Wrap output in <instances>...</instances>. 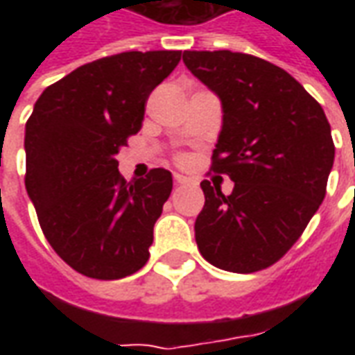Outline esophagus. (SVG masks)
<instances>
[{"instance_id":"34e87169","label":"esophagus","mask_w":355,"mask_h":355,"mask_svg":"<svg viewBox=\"0 0 355 355\" xmlns=\"http://www.w3.org/2000/svg\"><path fill=\"white\" fill-rule=\"evenodd\" d=\"M175 182H177V184H186V182H188V178L182 177V175H178V173H175Z\"/></svg>"}]
</instances>
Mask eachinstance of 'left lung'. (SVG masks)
Wrapping results in <instances>:
<instances>
[{
    "label": "left lung",
    "mask_w": 355,
    "mask_h": 355,
    "mask_svg": "<svg viewBox=\"0 0 355 355\" xmlns=\"http://www.w3.org/2000/svg\"><path fill=\"white\" fill-rule=\"evenodd\" d=\"M186 68L220 98L213 167L230 196L201 182L196 243L213 266L251 274L289 251L325 198L335 162L331 125L291 73L232 51H184Z\"/></svg>",
    "instance_id": "obj_1"
}]
</instances>
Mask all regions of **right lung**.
I'll return each instance as SVG.
<instances>
[{
	"label": "right lung",
	"instance_id": "obj_1",
	"mask_svg": "<svg viewBox=\"0 0 355 355\" xmlns=\"http://www.w3.org/2000/svg\"><path fill=\"white\" fill-rule=\"evenodd\" d=\"M180 51H129L83 64L42 93L26 123V192L62 261L94 279L139 272L173 177L125 180L116 155L137 135L148 96Z\"/></svg>",
	"mask_w": 355,
	"mask_h": 355
}]
</instances>
